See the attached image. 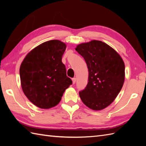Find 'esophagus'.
Listing matches in <instances>:
<instances>
[{"label":"esophagus","mask_w":146,"mask_h":146,"mask_svg":"<svg viewBox=\"0 0 146 146\" xmlns=\"http://www.w3.org/2000/svg\"><path fill=\"white\" fill-rule=\"evenodd\" d=\"M76 78H73V79H72V82H73V84H75V83H76Z\"/></svg>","instance_id":"34e87169"}]
</instances>
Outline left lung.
Here are the masks:
<instances>
[{"instance_id":"1","label":"left lung","mask_w":146,"mask_h":146,"mask_svg":"<svg viewBox=\"0 0 146 146\" xmlns=\"http://www.w3.org/2000/svg\"><path fill=\"white\" fill-rule=\"evenodd\" d=\"M76 51L85 59L88 69V84L79 92L86 106L101 110L114 101L125 80V64L109 45L98 40L80 44Z\"/></svg>"}]
</instances>
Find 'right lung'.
I'll list each match as a JSON object with an SVG mask.
<instances>
[{"instance_id": "1", "label": "right lung", "mask_w": 146, "mask_h": 146, "mask_svg": "<svg viewBox=\"0 0 146 146\" xmlns=\"http://www.w3.org/2000/svg\"><path fill=\"white\" fill-rule=\"evenodd\" d=\"M66 48L65 43L51 40L32 49L22 62V89L29 101L39 108L48 109L57 105L65 90L72 84L62 63Z\"/></svg>"}]
</instances>
